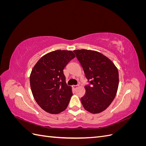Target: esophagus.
I'll return each instance as SVG.
<instances>
[{"label":"esophagus","instance_id":"esophagus-1","mask_svg":"<svg viewBox=\"0 0 146 146\" xmlns=\"http://www.w3.org/2000/svg\"><path fill=\"white\" fill-rule=\"evenodd\" d=\"M72 87H73L74 89H77V88H78V85H73Z\"/></svg>","mask_w":146,"mask_h":146}]
</instances>
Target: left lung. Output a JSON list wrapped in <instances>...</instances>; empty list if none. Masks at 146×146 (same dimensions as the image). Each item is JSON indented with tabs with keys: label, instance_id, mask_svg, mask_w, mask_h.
<instances>
[{
	"label": "left lung",
	"instance_id": "obj_1",
	"mask_svg": "<svg viewBox=\"0 0 146 146\" xmlns=\"http://www.w3.org/2000/svg\"><path fill=\"white\" fill-rule=\"evenodd\" d=\"M86 78L91 86H85V94L81 102L86 111L98 114L107 109L116 95L119 72L116 66L101 53L86 49L75 50Z\"/></svg>",
	"mask_w": 146,
	"mask_h": 146
}]
</instances>
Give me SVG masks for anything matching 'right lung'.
<instances>
[{"mask_svg":"<svg viewBox=\"0 0 146 146\" xmlns=\"http://www.w3.org/2000/svg\"><path fill=\"white\" fill-rule=\"evenodd\" d=\"M76 55L71 50H57L42 56L34 66L30 76L35 100L42 110L58 114L68 107L72 96L63 69Z\"/></svg>","mask_w":146,"mask_h":146,"instance_id":"right-lung-1","label":"right lung"}]
</instances>
